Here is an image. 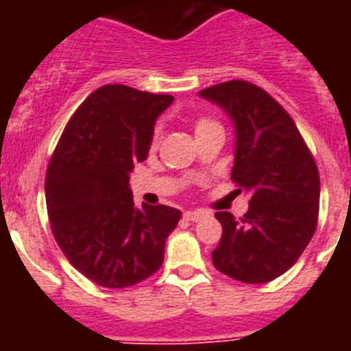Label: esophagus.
<instances>
[{
	"label": "esophagus",
	"instance_id": "34e87169",
	"mask_svg": "<svg viewBox=\"0 0 351 351\" xmlns=\"http://www.w3.org/2000/svg\"><path fill=\"white\" fill-rule=\"evenodd\" d=\"M204 216H206V213H202V210H186L184 213L186 221H200Z\"/></svg>",
	"mask_w": 351,
	"mask_h": 351
}]
</instances>
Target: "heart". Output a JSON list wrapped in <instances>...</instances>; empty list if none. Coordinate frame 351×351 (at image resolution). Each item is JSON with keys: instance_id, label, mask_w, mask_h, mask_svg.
I'll return each instance as SVG.
<instances>
[{"instance_id": "1", "label": "heart", "mask_w": 351, "mask_h": 351, "mask_svg": "<svg viewBox=\"0 0 351 351\" xmlns=\"http://www.w3.org/2000/svg\"><path fill=\"white\" fill-rule=\"evenodd\" d=\"M213 125H218V123H216V121H213V119H209V117H200V119L195 123V132H200V130L207 128V126H213ZM158 137H160V130H154L153 144H156Z\"/></svg>"}]
</instances>
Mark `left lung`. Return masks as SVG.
Listing matches in <instances>:
<instances>
[{
  "mask_svg": "<svg viewBox=\"0 0 351 351\" xmlns=\"http://www.w3.org/2000/svg\"><path fill=\"white\" fill-rule=\"evenodd\" d=\"M235 126L232 181L250 195L241 219L214 214L223 234L213 263L243 283H267L299 260L318 225L320 173L290 114L262 88L228 80L198 93Z\"/></svg>",
  "mask_w": 351,
  "mask_h": 351,
  "instance_id": "obj_1",
  "label": "left lung"
}]
</instances>
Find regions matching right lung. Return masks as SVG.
I'll return each instance as SVG.
<instances>
[{"mask_svg": "<svg viewBox=\"0 0 351 351\" xmlns=\"http://www.w3.org/2000/svg\"><path fill=\"white\" fill-rule=\"evenodd\" d=\"M172 101L123 84L101 86L70 117L49 161L45 200L56 243L100 287H133L153 276L181 219L169 206L135 207L128 184L147 158L154 121Z\"/></svg>", "mask_w": 351, "mask_h": 351, "instance_id": "add662e5", "label": "right lung"}]
</instances>
